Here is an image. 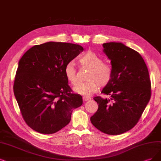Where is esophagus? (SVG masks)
I'll return each instance as SVG.
<instances>
[{"label": "esophagus", "mask_w": 161, "mask_h": 161, "mask_svg": "<svg viewBox=\"0 0 161 161\" xmlns=\"http://www.w3.org/2000/svg\"><path fill=\"white\" fill-rule=\"evenodd\" d=\"M91 98L87 97V96H83V100H84V102H86V101H89L90 100Z\"/></svg>", "instance_id": "34e87169"}]
</instances>
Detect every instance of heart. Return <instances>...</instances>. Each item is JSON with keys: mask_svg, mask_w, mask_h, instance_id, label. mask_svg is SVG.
<instances>
[{"mask_svg": "<svg viewBox=\"0 0 161 161\" xmlns=\"http://www.w3.org/2000/svg\"><path fill=\"white\" fill-rule=\"evenodd\" d=\"M80 62L91 68L89 72L87 80L86 82L77 83V71L72 63H68L64 68V75L67 80L71 85L74 86V90L84 96H90L96 92L101 87L108 86L113 77L114 71L111 65L108 63L103 62V59L97 53L92 51H88L80 58Z\"/></svg>", "mask_w": 161, "mask_h": 161, "instance_id": "heart-1", "label": "heart"}]
</instances>
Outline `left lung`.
I'll list each match as a JSON object with an SVG mask.
<instances>
[{"label":"left lung","mask_w":161,"mask_h":161,"mask_svg":"<svg viewBox=\"0 0 161 161\" xmlns=\"http://www.w3.org/2000/svg\"><path fill=\"white\" fill-rule=\"evenodd\" d=\"M111 59L113 77L102 92L109 99L95 97L98 110L90 120L105 134H122L138 123L151 96V83L143 58L122 43L103 44Z\"/></svg>","instance_id":"obj_1"}]
</instances>
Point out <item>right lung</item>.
Here are the masks:
<instances>
[{
    "label": "right lung",
    "mask_w": 161,
    "mask_h": 161,
    "mask_svg": "<svg viewBox=\"0 0 161 161\" xmlns=\"http://www.w3.org/2000/svg\"><path fill=\"white\" fill-rule=\"evenodd\" d=\"M84 50L74 44L49 42L30 48L20 59L14 93L24 120L36 132L55 133L83 103L64 75L68 63Z\"/></svg>",
    "instance_id": "1"
}]
</instances>
